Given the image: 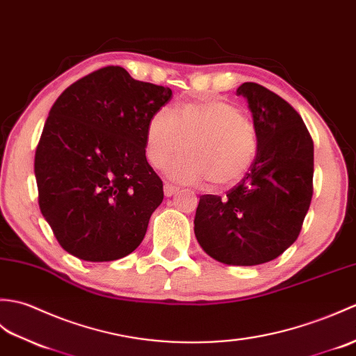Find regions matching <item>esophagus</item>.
<instances>
[{
	"mask_svg": "<svg viewBox=\"0 0 356 356\" xmlns=\"http://www.w3.org/2000/svg\"><path fill=\"white\" fill-rule=\"evenodd\" d=\"M178 192V187H175V186H172V184H169V183H165L164 184V195L168 196H172V195H175Z\"/></svg>",
	"mask_w": 356,
	"mask_h": 356,
	"instance_id": "1",
	"label": "esophagus"
}]
</instances>
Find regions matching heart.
<instances>
[{"label": "heart", "instance_id": "b5f03b06", "mask_svg": "<svg viewBox=\"0 0 356 356\" xmlns=\"http://www.w3.org/2000/svg\"><path fill=\"white\" fill-rule=\"evenodd\" d=\"M146 155L154 168L163 169L184 151L187 156L169 165L178 183L228 187L247 173L257 154L254 123L241 109L220 97L178 105L172 113L156 111L146 124Z\"/></svg>", "mask_w": 356, "mask_h": 356}]
</instances>
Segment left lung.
Segmentation results:
<instances>
[{
  "instance_id": "obj_1",
  "label": "left lung",
  "mask_w": 356,
  "mask_h": 356,
  "mask_svg": "<svg viewBox=\"0 0 356 356\" xmlns=\"http://www.w3.org/2000/svg\"><path fill=\"white\" fill-rule=\"evenodd\" d=\"M236 94L248 102L257 154L227 196H200L195 236L218 262L252 266L298 238L314 192V143L300 114L275 92L245 82Z\"/></svg>"
}]
</instances>
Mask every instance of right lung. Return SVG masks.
Instances as JSON below:
<instances>
[{
    "label": "right lung",
    "mask_w": 356,
    "mask_h": 356,
    "mask_svg": "<svg viewBox=\"0 0 356 356\" xmlns=\"http://www.w3.org/2000/svg\"><path fill=\"white\" fill-rule=\"evenodd\" d=\"M172 90L105 67L79 79L51 106L35 154L38 201L60 247L111 262L143 241L163 202L146 160V124Z\"/></svg>",
    "instance_id": "add662e5"
}]
</instances>
